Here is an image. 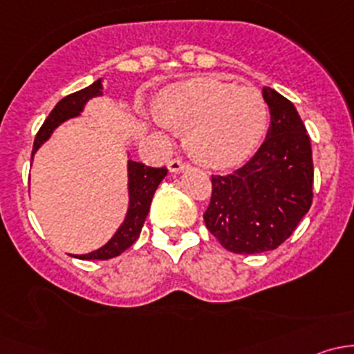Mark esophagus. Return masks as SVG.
I'll list each match as a JSON object with an SVG mask.
<instances>
[{"mask_svg":"<svg viewBox=\"0 0 354 354\" xmlns=\"http://www.w3.org/2000/svg\"><path fill=\"white\" fill-rule=\"evenodd\" d=\"M167 167H169L171 173H180V171L187 169L188 162H185V160L180 159V157H174V159L169 160V164H167Z\"/></svg>","mask_w":354,"mask_h":354,"instance_id":"obj_1","label":"esophagus"}]
</instances>
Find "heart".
<instances>
[{
	"label": "heart",
	"instance_id": "b5f03b06",
	"mask_svg": "<svg viewBox=\"0 0 354 354\" xmlns=\"http://www.w3.org/2000/svg\"><path fill=\"white\" fill-rule=\"evenodd\" d=\"M156 121L188 130V147L200 162L227 167L259 147L269 111L253 88L202 77L164 88L157 99Z\"/></svg>",
	"mask_w": 354,
	"mask_h": 354
}]
</instances>
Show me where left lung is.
<instances>
[{
    "instance_id": "obj_1",
    "label": "left lung",
    "mask_w": 354,
    "mask_h": 354,
    "mask_svg": "<svg viewBox=\"0 0 354 354\" xmlns=\"http://www.w3.org/2000/svg\"><path fill=\"white\" fill-rule=\"evenodd\" d=\"M270 111L266 140L241 167L212 174L205 226L233 253H262L288 240L312 205L313 160L306 128L291 101L263 87Z\"/></svg>"
}]
</instances>
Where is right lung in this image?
I'll return each instance as SVG.
<instances>
[{
	"label": "right lung",
	"mask_w": 354,
	"mask_h": 354,
	"mask_svg": "<svg viewBox=\"0 0 354 354\" xmlns=\"http://www.w3.org/2000/svg\"><path fill=\"white\" fill-rule=\"evenodd\" d=\"M102 94V84L101 78L95 80L94 84L88 87L82 88V91L73 92V94L63 97L55 109L49 113L42 127L39 128L37 135L34 140V149H32V157L35 151L51 137L53 130L63 123V121L70 120L80 114L84 109L85 102L92 97H97ZM167 174L166 167H149L142 162H135V160H128V192H130V207H128V214L124 217V223L121 224L120 230L116 231L113 238L101 246L95 252L87 253V255H75L77 259L82 260H108L113 257H118L123 253L124 250L130 248L131 245L137 241L140 236L142 226L145 223L149 209H151L152 197H154L157 187L162 181V178Z\"/></svg>",
	"instance_id": "1"
}]
</instances>
